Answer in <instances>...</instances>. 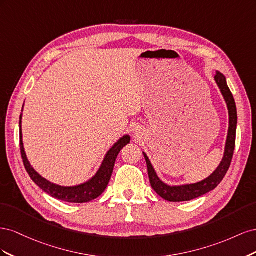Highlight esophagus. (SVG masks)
<instances>
[{"instance_id":"1","label":"esophagus","mask_w":256,"mask_h":256,"mask_svg":"<svg viewBox=\"0 0 256 256\" xmlns=\"http://www.w3.org/2000/svg\"><path fill=\"white\" fill-rule=\"evenodd\" d=\"M134 132H136V134H138V128H136V129H134Z\"/></svg>"}]
</instances>
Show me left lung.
Returning a JSON list of instances; mask_svg holds the SVG:
<instances>
[{
	"instance_id": "left-lung-1",
	"label": "left lung",
	"mask_w": 256,
	"mask_h": 256,
	"mask_svg": "<svg viewBox=\"0 0 256 256\" xmlns=\"http://www.w3.org/2000/svg\"><path fill=\"white\" fill-rule=\"evenodd\" d=\"M214 81L220 88L221 94L226 100L228 110V131L226 142V148H224L223 158L214 173L209 175L205 180L194 182V184H186L180 186H170L162 182L158 177L156 171L152 164L150 158L143 152L144 158L146 160L147 171H148V177L152 188L156 191L158 196L164 198L168 202H184V200H191L202 196L206 193L212 191L218 186L226 176L228 170L230 166L232 158L235 150L236 141V128H237V109L233 95L228 86L226 78L220 72H216Z\"/></svg>"
}]
</instances>
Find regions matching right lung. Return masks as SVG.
<instances>
[{"instance_id":"obj_1","label":"right lung","mask_w":256,"mask_h":256,"mask_svg":"<svg viewBox=\"0 0 256 256\" xmlns=\"http://www.w3.org/2000/svg\"><path fill=\"white\" fill-rule=\"evenodd\" d=\"M22 111H23V108H22ZM21 120H22V113L20 115V122H19L20 150H21L23 164H24L26 172L28 173L30 177L32 178V180L46 193H48V194H50L54 198L64 200V202H68V203H88L92 200L97 198L99 196H102V192L106 190L108 184H109L111 180V175L113 173L115 161L118 156L120 152L122 150L124 146H126L127 144L130 143L129 134H126L122 138H120V140L116 142L109 150H108L102 166H100L97 173L92 176L90 180L80 184L65 187V186H60L47 180L42 175L38 174L34 170V168L30 166V161L26 157L24 146H23Z\"/></svg>"}]
</instances>
